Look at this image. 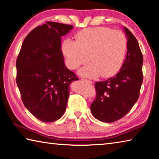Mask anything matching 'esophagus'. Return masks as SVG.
I'll use <instances>...</instances> for the list:
<instances>
[{
  "label": "esophagus",
  "instance_id": "obj_1",
  "mask_svg": "<svg viewBox=\"0 0 159 159\" xmlns=\"http://www.w3.org/2000/svg\"><path fill=\"white\" fill-rule=\"evenodd\" d=\"M81 80L82 81H83V82H85V83H88V84H92V81H90V80H86V79H81Z\"/></svg>",
  "mask_w": 159,
  "mask_h": 159
}]
</instances>
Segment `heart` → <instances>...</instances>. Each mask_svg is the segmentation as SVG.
Returning a JSON list of instances; mask_svg holds the SVG:
<instances>
[{
  "instance_id": "heart-1",
  "label": "heart",
  "mask_w": 159,
  "mask_h": 159,
  "mask_svg": "<svg viewBox=\"0 0 159 159\" xmlns=\"http://www.w3.org/2000/svg\"><path fill=\"white\" fill-rule=\"evenodd\" d=\"M76 41L67 39L62 42L61 51L67 66L71 69L92 61L79 71L88 78H107L118 73L123 66L127 39L122 31L107 27H94L80 31L75 36ZM90 58H89V57Z\"/></svg>"
}]
</instances>
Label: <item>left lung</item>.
<instances>
[{
    "label": "left lung",
    "mask_w": 159,
    "mask_h": 159,
    "mask_svg": "<svg viewBox=\"0 0 159 159\" xmlns=\"http://www.w3.org/2000/svg\"><path fill=\"white\" fill-rule=\"evenodd\" d=\"M127 41V55L121 69L114 76L95 83L96 99L91 104L93 116L102 122L112 123L130 111L140 93L143 80V57L136 38L123 27Z\"/></svg>",
    "instance_id": "1"
}]
</instances>
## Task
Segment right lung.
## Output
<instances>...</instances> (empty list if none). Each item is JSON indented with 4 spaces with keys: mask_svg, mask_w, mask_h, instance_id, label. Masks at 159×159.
<instances>
[{
    "mask_svg": "<svg viewBox=\"0 0 159 159\" xmlns=\"http://www.w3.org/2000/svg\"><path fill=\"white\" fill-rule=\"evenodd\" d=\"M72 25L46 21L24 40L16 61V82L24 105L38 119L53 122L64 114L70 87L79 80L66 68L61 37Z\"/></svg>",
    "mask_w": 159,
    "mask_h": 159,
    "instance_id": "add662e5",
    "label": "right lung"
}]
</instances>
